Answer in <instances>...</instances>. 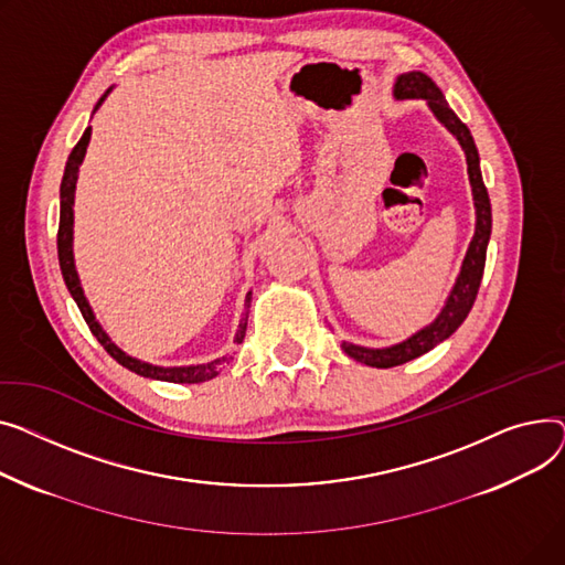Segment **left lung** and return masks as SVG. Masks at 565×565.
Masks as SVG:
<instances>
[{"instance_id": "left-lung-1", "label": "left lung", "mask_w": 565, "mask_h": 565, "mask_svg": "<svg viewBox=\"0 0 565 565\" xmlns=\"http://www.w3.org/2000/svg\"><path fill=\"white\" fill-rule=\"evenodd\" d=\"M394 97L396 99H426L430 111L436 114V118L451 131V135L458 139V143L466 150L468 157V175H470V184H472V195H475V207H477V230L475 237L470 242L468 255L462 259L460 267V276L447 298V303L443 308V312L438 315V319L422 328L419 333H415L413 338H408L402 344H394L390 349H364V347H355L344 342L342 349L347 355H351L358 362L370 364V367L376 370H387V367H396V364H404L408 360H415L424 353H428L434 347H438L440 342H445L454 330L466 321V317L470 315L477 294H479V285L483 278V267H486V248L490 242V227H492V214H490V198H488V189L483 184L481 178V169H479V152L475 146V139L470 135L468 125L462 122L447 105V99L443 95V90L436 86V82L430 79L428 75L413 71V73H404L396 77L394 84Z\"/></svg>"}]
</instances>
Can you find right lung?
Masks as SVG:
<instances>
[{
    "label": "right lung",
    "mask_w": 565,
    "mask_h": 565,
    "mask_svg": "<svg viewBox=\"0 0 565 565\" xmlns=\"http://www.w3.org/2000/svg\"><path fill=\"white\" fill-rule=\"evenodd\" d=\"M109 93V90H107ZM107 93L97 99V107L103 105V99L107 97ZM95 107V109H97ZM88 141H90V127H86L84 137L79 139V143L73 148L71 157H68V163H65V173H63V180H61V216H58V235H56V246H58V264H61V274H63V280H65V287H68V291L73 294L75 303L84 317V321L88 323L90 333L95 335V340L105 347V351L116 360L120 362L122 367H127L129 372H135L139 376H146V379H157V381H169V383H203V381H210L218 374V367L227 360V358H218L214 362H207V364H193V367H154V364H148V362H141L137 358H131L127 353H122L109 338L103 328H99V323L95 321L93 317V310L86 301V296L82 291V285H79V278H77V271H75V259H73V203H75V184H77V173H79V163L84 161V154H86V148H88ZM248 306H250V294L246 296V312H244V319L239 323V333H237V344L244 342V335H246V321H248Z\"/></svg>",
    "instance_id": "add662e5"
}]
</instances>
